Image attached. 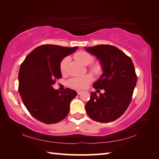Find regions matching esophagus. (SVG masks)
I'll list each match as a JSON object with an SVG mask.
<instances>
[{
  "label": "esophagus",
  "mask_w": 159,
  "mask_h": 159,
  "mask_svg": "<svg viewBox=\"0 0 159 159\" xmlns=\"http://www.w3.org/2000/svg\"><path fill=\"white\" fill-rule=\"evenodd\" d=\"M77 93H78V95H80L82 94V91H78Z\"/></svg>",
  "instance_id": "obj_1"
}]
</instances>
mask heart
Returning a JSON list of instances; mask_svg holds the SVG:
<instances>
[{
  "label": "heart",
  "mask_w": 159,
  "mask_h": 159,
  "mask_svg": "<svg viewBox=\"0 0 159 159\" xmlns=\"http://www.w3.org/2000/svg\"><path fill=\"white\" fill-rule=\"evenodd\" d=\"M74 57L76 60L80 61V63L84 64V65H88V64L92 63L94 60L93 56L89 52H85V51H79V52H76L74 54ZM69 60V57H65L61 61L60 70L62 73L66 71V65ZM92 71L96 74H100L102 71L101 66L98 65L94 66L92 68ZM91 80H92V76L90 74H86L82 76L73 78V79L69 80L68 83L70 86L76 88V89H83V88L87 87L88 84L91 82Z\"/></svg>",
  "instance_id": "b5f03b06"
}]
</instances>
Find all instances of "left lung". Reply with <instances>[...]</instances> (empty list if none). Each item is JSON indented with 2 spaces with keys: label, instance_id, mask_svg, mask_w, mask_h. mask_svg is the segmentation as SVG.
<instances>
[{
  "label": "left lung",
  "instance_id": "1",
  "mask_svg": "<svg viewBox=\"0 0 159 159\" xmlns=\"http://www.w3.org/2000/svg\"><path fill=\"white\" fill-rule=\"evenodd\" d=\"M95 56L102 67V74L93 83L98 92H91L90 100L85 104L88 115L95 121L108 123L119 118L130 104L136 86L137 76L131 59L116 47L99 45L85 48Z\"/></svg>",
  "mask_w": 159,
  "mask_h": 159
}]
</instances>
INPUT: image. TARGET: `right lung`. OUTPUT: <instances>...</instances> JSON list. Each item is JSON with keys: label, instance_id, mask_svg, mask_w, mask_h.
Listing matches in <instances>:
<instances>
[{"label": "right lung", "instance_id": "obj_1", "mask_svg": "<svg viewBox=\"0 0 159 159\" xmlns=\"http://www.w3.org/2000/svg\"><path fill=\"white\" fill-rule=\"evenodd\" d=\"M77 49L42 45L32 50L21 64L19 93L26 108L40 121L52 124L68 115L70 102L77 93L69 88L60 92L52 85L61 78V60Z\"/></svg>", "mask_w": 159, "mask_h": 159}]
</instances>
